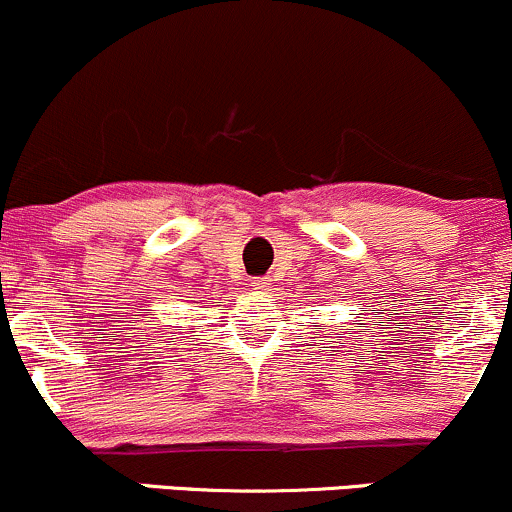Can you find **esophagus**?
Segmentation results:
<instances>
[{"mask_svg":"<svg viewBox=\"0 0 512 512\" xmlns=\"http://www.w3.org/2000/svg\"><path fill=\"white\" fill-rule=\"evenodd\" d=\"M250 286H252V289H255V291H269V279H267V277H255V279H252V282H250Z\"/></svg>","mask_w":512,"mask_h":512,"instance_id":"34e87169","label":"esophagus"}]
</instances>
